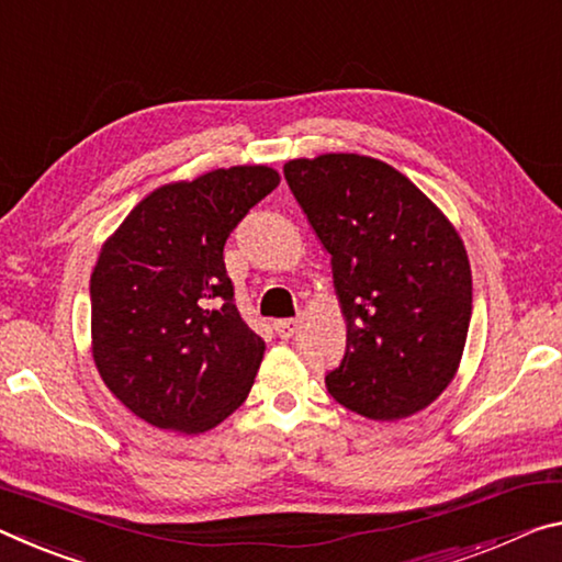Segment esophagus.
I'll return each mask as SVG.
<instances>
[{"label": "esophagus", "instance_id": "esophagus-1", "mask_svg": "<svg viewBox=\"0 0 562 562\" xmlns=\"http://www.w3.org/2000/svg\"><path fill=\"white\" fill-rule=\"evenodd\" d=\"M297 327L300 319H278V323H274V333H278L282 340H290V337L297 333Z\"/></svg>", "mask_w": 562, "mask_h": 562}]
</instances>
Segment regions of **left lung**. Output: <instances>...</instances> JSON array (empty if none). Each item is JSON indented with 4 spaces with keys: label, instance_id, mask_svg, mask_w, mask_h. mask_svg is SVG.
Here are the masks:
<instances>
[{
    "label": "left lung",
    "instance_id": "8db88e82",
    "mask_svg": "<svg viewBox=\"0 0 562 562\" xmlns=\"http://www.w3.org/2000/svg\"><path fill=\"white\" fill-rule=\"evenodd\" d=\"M284 180L333 262L347 327L337 403L395 423L435 403L460 368L473 274L452 222L382 159L327 153L284 162Z\"/></svg>",
    "mask_w": 562,
    "mask_h": 562
}]
</instances>
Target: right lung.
<instances>
[{
	"instance_id": "add662e5",
	"label": "right lung",
	"mask_w": 562,
	"mask_h": 562,
	"mask_svg": "<svg viewBox=\"0 0 562 562\" xmlns=\"http://www.w3.org/2000/svg\"><path fill=\"white\" fill-rule=\"evenodd\" d=\"M278 184L267 165L167 182L104 239L89 280L94 368L159 430L207 432L255 385L265 340L237 313L222 249Z\"/></svg>"
}]
</instances>
